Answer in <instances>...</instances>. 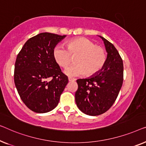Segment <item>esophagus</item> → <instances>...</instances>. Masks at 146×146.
I'll return each instance as SVG.
<instances>
[{"label":"esophagus","mask_w":146,"mask_h":146,"mask_svg":"<svg viewBox=\"0 0 146 146\" xmlns=\"http://www.w3.org/2000/svg\"><path fill=\"white\" fill-rule=\"evenodd\" d=\"M68 80H69V82H71V81H75V79H73V78H71V77H69L68 78Z\"/></svg>","instance_id":"34e87169"}]
</instances>
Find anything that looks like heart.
Listing matches in <instances>:
<instances>
[{"label":"heart","instance_id":"b5f03b06","mask_svg":"<svg viewBox=\"0 0 146 146\" xmlns=\"http://www.w3.org/2000/svg\"><path fill=\"white\" fill-rule=\"evenodd\" d=\"M66 48L57 46L53 50V57L59 66L65 68L72 62L75 64L65 69V73L69 77L83 74L87 76L95 75L103 68L106 61V53L102 47L89 39L80 37L67 43Z\"/></svg>","mask_w":146,"mask_h":146}]
</instances>
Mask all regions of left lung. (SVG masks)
I'll list each match as a JSON object with an SVG mask.
<instances>
[{
	"mask_svg": "<svg viewBox=\"0 0 146 146\" xmlns=\"http://www.w3.org/2000/svg\"><path fill=\"white\" fill-rule=\"evenodd\" d=\"M108 53L105 65L96 75L77 80L75 102L79 110L89 116L106 112L113 105L123 83L122 57L114 45L103 37Z\"/></svg>",
	"mask_w": 146,
	"mask_h": 146,
	"instance_id": "1",
	"label": "left lung"
}]
</instances>
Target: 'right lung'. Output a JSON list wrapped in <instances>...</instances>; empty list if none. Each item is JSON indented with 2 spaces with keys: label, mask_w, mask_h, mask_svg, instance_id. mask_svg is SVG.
Listing matches in <instances>:
<instances>
[{
  "label": "right lung",
  "mask_w": 146,
  "mask_h": 146,
  "mask_svg": "<svg viewBox=\"0 0 146 146\" xmlns=\"http://www.w3.org/2000/svg\"><path fill=\"white\" fill-rule=\"evenodd\" d=\"M65 36L40 33L30 38L16 57L14 79L22 101L37 113L52 110L68 83L53 57V50Z\"/></svg>",
  "instance_id": "obj_1"
}]
</instances>
